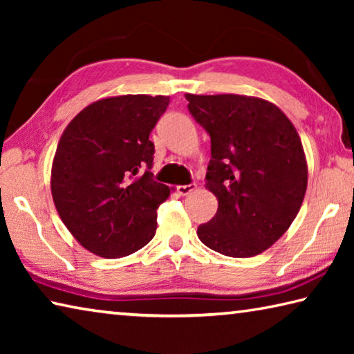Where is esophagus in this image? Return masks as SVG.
<instances>
[{
  "label": "esophagus",
  "mask_w": 354,
  "mask_h": 354,
  "mask_svg": "<svg viewBox=\"0 0 354 354\" xmlns=\"http://www.w3.org/2000/svg\"><path fill=\"white\" fill-rule=\"evenodd\" d=\"M196 189V184H187V185H178V189H176V192L179 195H183V196H185V195H189V194H192V192H194Z\"/></svg>",
  "instance_id": "34e87169"
}]
</instances>
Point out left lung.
Returning <instances> with one entry per match:
<instances>
[{"label": "left lung", "mask_w": 354, "mask_h": 354, "mask_svg": "<svg viewBox=\"0 0 354 354\" xmlns=\"http://www.w3.org/2000/svg\"><path fill=\"white\" fill-rule=\"evenodd\" d=\"M185 100L211 136L206 189L218 200L217 214L196 234L220 254H261L289 230L306 194L308 164L297 129L262 98L185 93Z\"/></svg>", "instance_id": "8db88e82"}]
</instances>
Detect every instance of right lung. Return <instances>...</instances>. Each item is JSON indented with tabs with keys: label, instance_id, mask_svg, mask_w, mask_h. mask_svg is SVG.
I'll return each instance as SVG.
<instances>
[{
	"label": "right lung",
	"instance_id": "right-lung-1",
	"mask_svg": "<svg viewBox=\"0 0 354 354\" xmlns=\"http://www.w3.org/2000/svg\"><path fill=\"white\" fill-rule=\"evenodd\" d=\"M169 97L120 95L95 101L62 133L51 167L57 214L91 253L117 259L151 241L170 187L153 179L149 133Z\"/></svg>",
	"mask_w": 354,
	"mask_h": 354
}]
</instances>
